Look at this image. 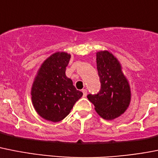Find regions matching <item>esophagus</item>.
Wrapping results in <instances>:
<instances>
[{
  "instance_id": "obj_1",
  "label": "esophagus",
  "mask_w": 158,
  "mask_h": 158,
  "mask_svg": "<svg viewBox=\"0 0 158 158\" xmlns=\"http://www.w3.org/2000/svg\"><path fill=\"white\" fill-rule=\"evenodd\" d=\"M82 93H83V96L84 97H86L87 96V90L85 89H82Z\"/></svg>"
}]
</instances>
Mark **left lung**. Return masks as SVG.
Listing matches in <instances>:
<instances>
[{
  "instance_id": "8db88e82",
  "label": "left lung",
  "mask_w": 158,
  "mask_h": 158,
  "mask_svg": "<svg viewBox=\"0 0 158 158\" xmlns=\"http://www.w3.org/2000/svg\"><path fill=\"white\" fill-rule=\"evenodd\" d=\"M97 69L101 89L98 94H89L87 98L102 118L113 120L124 114L129 106L131 95L129 85L118 60L108 51L97 53Z\"/></svg>"
}]
</instances>
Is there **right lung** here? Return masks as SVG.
I'll return each mask as SVG.
<instances>
[{"mask_svg":"<svg viewBox=\"0 0 158 158\" xmlns=\"http://www.w3.org/2000/svg\"><path fill=\"white\" fill-rule=\"evenodd\" d=\"M70 55L56 52L44 60L32 88V101L37 114L48 121L58 122L69 115L82 97L65 75Z\"/></svg>","mask_w":158,"mask_h":158,"instance_id":"obj_1","label":"right lung"}]
</instances>
